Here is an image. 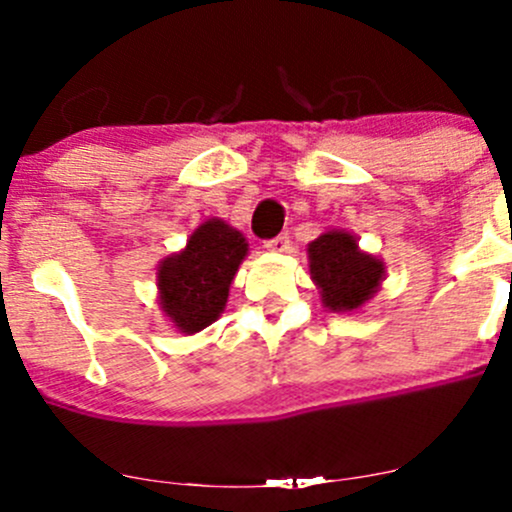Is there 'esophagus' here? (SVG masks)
<instances>
[{
    "instance_id": "34e87169",
    "label": "esophagus",
    "mask_w": 512,
    "mask_h": 512,
    "mask_svg": "<svg viewBox=\"0 0 512 512\" xmlns=\"http://www.w3.org/2000/svg\"><path fill=\"white\" fill-rule=\"evenodd\" d=\"M265 247L270 252H285L289 250V235L287 232H282V235L272 237V240H265Z\"/></svg>"
}]
</instances>
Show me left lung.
I'll list each match as a JSON object with an SVG mask.
<instances>
[{
  "mask_svg": "<svg viewBox=\"0 0 512 512\" xmlns=\"http://www.w3.org/2000/svg\"><path fill=\"white\" fill-rule=\"evenodd\" d=\"M309 272L332 312H352L379 287L384 265L364 255L349 232H324L309 245Z\"/></svg>",
  "mask_w": 512,
  "mask_h": 512,
  "instance_id": "8db88e82",
  "label": "left lung"
}]
</instances>
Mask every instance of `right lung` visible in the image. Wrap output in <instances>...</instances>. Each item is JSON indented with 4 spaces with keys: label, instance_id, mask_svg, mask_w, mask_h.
<instances>
[{
    "label": "right lung",
    "instance_id": "right-lung-1",
    "mask_svg": "<svg viewBox=\"0 0 512 512\" xmlns=\"http://www.w3.org/2000/svg\"><path fill=\"white\" fill-rule=\"evenodd\" d=\"M245 255L240 232L223 220H208L190 235L183 252L160 262V307L180 332L195 334L220 317Z\"/></svg>",
    "mask_w": 512,
    "mask_h": 512
}]
</instances>
